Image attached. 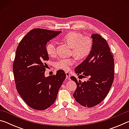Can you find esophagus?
<instances>
[{
    "mask_svg": "<svg viewBox=\"0 0 129 129\" xmlns=\"http://www.w3.org/2000/svg\"><path fill=\"white\" fill-rule=\"evenodd\" d=\"M65 74H66L67 79V80H70V77H71V75H70L69 73L66 72V73H65Z\"/></svg>",
    "mask_w": 129,
    "mask_h": 129,
    "instance_id": "obj_1",
    "label": "esophagus"
}]
</instances>
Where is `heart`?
Here are the masks:
<instances>
[{"label": "heart", "mask_w": 129, "mask_h": 129, "mask_svg": "<svg viewBox=\"0 0 129 129\" xmlns=\"http://www.w3.org/2000/svg\"><path fill=\"white\" fill-rule=\"evenodd\" d=\"M62 40L72 47V54L78 59H82L89 55L92 48V40L88 36H83L81 33L71 32L63 37ZM47 54L50 57L56 55V45L55 42L51 41L45 47ZM73 58H60L55 62V67L58 69L68 71L70 67L75 64Z\"/></svg>", "instance_id": "1"}]
</instances>
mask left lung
Instances as JSON below:
<instances>
[{
    "mask_svg": "<svg viewBox=\"0 0 129 129\" xmlns=\"http://www.w3.org/2000/svg\"><path fill=\"white\" fill-rule=\"evenodd\" d=\"M92 48L86 59L75 68L77 75L88 78L86 81L71 79L77 84L73 97L78 104L91 108L103 101L112 86L114 77L113 54L105 39L99 34L91 36Z\"/></svg>",
    "mask_w": 129,
    "mask_h": 129,
    "instance_id": "8db88e82",
    "label": "left lung"
}]
</instances>
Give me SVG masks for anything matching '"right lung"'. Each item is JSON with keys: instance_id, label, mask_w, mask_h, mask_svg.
Returning <instances> with one entry per match:
<instances>
[{"instance_id": "add662e5", "label": "right lung", "mask_w": 129, "mask_h": 129, "mask_svg": "<svg viewBox=\"0 0 129 129\" xmlns=\"http://www.w3.org/2000/svg\"><path fill=\"white\" fill-rule=\"evenodd\" d=\"M61 31L35 28L22 39L16 49L13 64L15 82L19 95L30 108L44 110L53 104L66 78L64 71L45 77L49 60L45 47Z\"/></svg>"}]
</instances>
